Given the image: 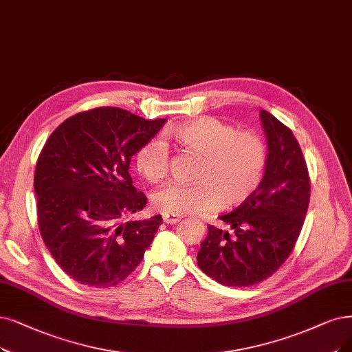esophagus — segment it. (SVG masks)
<instances>
[{
    "mask_svg": "<svg viewBox=\"0 0 352 352\" xmlns=\"http://www.w3.org/2000/svg\"><path fill=\"white\" fill-rule=\"evenodd\" d=\"M162 217H163V221L166 223H177L182 218H184V217L179 215V214H170V212H163Z\"/></svg>",
    "mask_w": 352,
    "mask_h": 352,
    "instance_id": "1",
    "label": "esophagus"
}]
</instances>
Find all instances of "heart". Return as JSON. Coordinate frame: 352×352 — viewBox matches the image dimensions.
<instances>
[{
    "instance_id": "1",
    "label": "heart",
    "mask_w": 352,
    "mask_h": 352,
    "mask_svg": "<svg viewBox=\"0 0 352 352\" xmlns=\"http://www.w3.org/2000/svg\"><path fill=\"white\" fill-rule=\"evenodd\" d=\"M172 137L185 148L202 157L195 185L172 184L153 195V205L162 212L201 214L250 199L261 185L267 167L263 138L212 117L179 124ZM138 173L159 184L168 172V151L159 138L148 140L135 153Z\"/></svg>"
}]
</instances>
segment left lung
I'll return each mask as SVG.
<instances>
[{
	"label": "left lung",
	"instance_id": "8db88e82",
	"mask_svg": "<svg viewBox=\"0 0 352 352\" xmlns=\"http://www.w3.org/2000/svg\"><path fill=\"white\" fill-rule=\"evenodd\" d=\"M267 140V167L250 199L219 219L234 230L214 225L201 243L198 265L215 282L244 287L270 277L296 243L309 206L311 182L298 140L270 112L260 111Z\"/></svg>",
	"mask_w": 352,
	"mask_h": 352
}]
</instances>
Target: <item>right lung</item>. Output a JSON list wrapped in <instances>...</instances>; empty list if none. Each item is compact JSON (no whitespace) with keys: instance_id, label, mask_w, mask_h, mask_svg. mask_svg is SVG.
<instances>
[{"instance_id":"1","label":"right lung","mask_w":352,"mask_h":352,"mask_svg":"<svg viewBox=\"0 0 352 352\" xmlns=\"http://www.w3.org/2000/svg\"><path fill=\"white\" fill-rule=\"evenodd\" d=\"M147 121L102 107L63 121L41 150L34 172L41 238L60 269L91 287H112L142 263L162 215L122 221L142 210L130 162L159 133Z\"/></svg>"}]
</instances>
